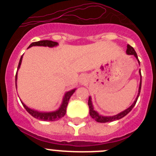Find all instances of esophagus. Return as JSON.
<instances>
[{"label":"esophagus","mask_w":156,"mask_h":156,"mask_svg":"<svg viewBox=\"0 0 156 156\" xmlns=\"http://www.w3.org/2000/svg\"><path fill=\"white\" fill-rule=\"evenodd\" d=\"M87 80V79L86 76L82 75L80 77V83H86Z\"/></svg>","instance_id":"1"}]
</instances>
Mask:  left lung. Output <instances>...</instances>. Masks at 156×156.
I'll use <instances>...</instances> for the list:
<instances>
[{"label": "left lung", "mask_w": 156, "mask_h": 156, "mask_svg": "<svg viewBox=\"0 0 156 156\" xmlns=\"http://www.w3.org/2000/svg\"><path fill=\"white\" fill-rule=\"evenodd\" d=\"M126 54L129 55H133L136 59L138 62L139 65H140V62L138 60V58H137V53L134 51L133 48H132L130 45L128 44L127 45V49H126ZM139 73H140V84H139V89H138V94H137V96L136 98V99L134 100V101L133 102V104L129 106V108H127L126 109H125L124 111L121 112L119 113H118L117 115H112V116H105V115H101L97 111H95L94 109V106L93 104H92V101H91V97H89V100H88V106H89V112H90V115L94 119L95 121H97L98 122H112V121L115 120H118V119H122V117H124L125 115H127L129 113V112L131 111L132 108L134 107L135 104L137 102V98H138L139 95H140V88H141V73H140V69L139 70Z\"/></svg>", "instance_id": "left-lung-1"}]
</instances>
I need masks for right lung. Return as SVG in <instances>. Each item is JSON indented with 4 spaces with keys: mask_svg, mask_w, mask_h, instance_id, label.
<instances>
[{
    "mask_svg": "<svg viewBox=\"0 0 156 156\" xmlns=\"http://www.w3.org/2000/svg\"><path fill=\"white\" fill-rule=\"evenodd\" d=\"M58 45L57 42H55V41H37V42H34L32 43L29 46L28 48H31L33 46H43V47H49V48H54V47H56ZM22 60H23V55H22L21 58L19 60V66H18V69L17 73H16V87H17V77H18V70L20 68V66H21ZM76 90V88L73 89V90H70L69 91L66 92L64 97L62 99V102L61 105L59 107L58 109L55 110V111L53 112H40L37 111L35 109H32V108L27 107L23 101H21L23 105L24 106V108H26L29 113L34 116V118L37 119H40V120L43 121H55L58 119H61L66 115V108H67V105H68L69 100L71 98V96L73 94V93L75 92V90Z\"/></svg>",
    "mask_w": 156,
    "mask_h": 156,
    "instance_id": "right-lung-1",
    "label": "right lung"
}]
</instances>
